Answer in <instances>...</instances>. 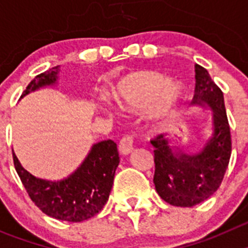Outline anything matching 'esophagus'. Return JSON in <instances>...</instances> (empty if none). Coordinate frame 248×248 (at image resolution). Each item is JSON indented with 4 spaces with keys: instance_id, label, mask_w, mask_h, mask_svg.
Returning a JSON list of instances; mask_svg holds the SVG:
<instances>
[{
    "instance_id": "1",
    "label": "esophagus",
    "mask_w": 248,
    "mask_h": 248,
    "mask_svg": "<svg viewBox=\"0 0 248 248\" xmlns=\"http://www.w3.org/2000/svg\"><path fill=\"white\" fill-rule=\"evenodd\" d=\"M134 150V138L131 135H125L123 137L122 140L119 141V151L120 154L128 155L131 151Z\"/></svg>"
}]
</instances>
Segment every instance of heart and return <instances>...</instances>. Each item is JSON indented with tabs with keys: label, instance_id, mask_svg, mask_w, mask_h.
<instances>
[{
	"label": "heart",
	"instance_id": "heart-1",
	"mask_svg": "<svg viewBox=\"0 0 248 248\" xmlns=\"http://www.w3.org/2000/svg\"><path fill=\"white\" fill-rule=\"evenodd\" d=\"M154 94L151 118L156 123V128L165 129L171 123V109L183 95V85L177 80L166 79L164 74L157 72H137L119 83L114 92V99L123 108L138 109Z\"/></svg>",
	"mask_w": 248,
	"mask_h": 248
}]
</instances>
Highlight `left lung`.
I'll list each match as a JSON object with an SVG mask.
<instances>
[{
    "instance_id": "obj_1",
    "label": "left lung",
    "mask_w": 248,
    "mask_h": 248,
    "mask_svg": "<svg viewBox=\"0 0 248 248\" xmlns=\"http://www.w3.org/2000/svg\"><path fill=\"white\" fill-rule=\"evenodd\" d=\"M195 94L191 104L212 110V135L198 154H185L170 145L164 135L151 139L155 148L154 184L159 196L172 206L191 207L209 199L220 187L231 156V133L223 93L209 72L195 65Z\"/></svg>"
}]
</instances>
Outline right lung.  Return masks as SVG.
Instances as JSON below:
<instances>
[{
  "label": "right lung",
  "instance_id": "right-lung-1",
  "mask_svg": "<svg viewBox=\"0 0 248 248\" xmlns=\"http://www.w3.org/2000/svg\"><path fill=\"white\" fill-rule=\"evenodd\" d=\"M58 71L57 65L34 77L21 98L42 87L56 84ZM13 164L28 196L41 211L57 220L80 222L97 215L108 201L119 165V154L113 140L99 141L92 146L88 156L73 174L57 181L30 174L15 153Z\"/></svg>",
  "mask_w": 248,
  "mask_h": 248
}]
</instances>
